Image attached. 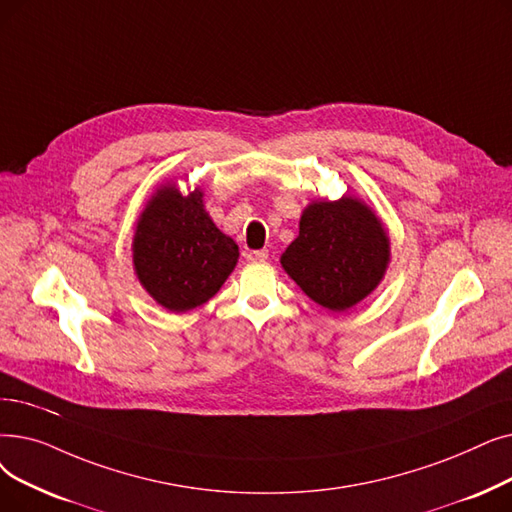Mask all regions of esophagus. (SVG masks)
I'll use <instances>...</instances> for the list:
<instances>
[{
    "label": "esophagus",
    "mask_w": 512,
    "mask_h": 512,
    "mask_svg": "<svg viewBox=\"0 0 512 512\" xmlns=\"http://www.w3.org/2000/svg\"><path fill=\"white\" fill-rule=\"evenodd\" d=\"M268 249H259V251H251V253H247V259L249 261H265L268 259Z\"/></svg>",
    "instance_id": "34e87169"
}]
</instances>
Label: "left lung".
I'll return each instance as SVG.
<instances>
[{
  "label": "left lung",
  "mask_w": 512,
  "mask_h": 512,
  "mask_svg": "<svg viewBox=\"0 0 512 512\" xmlns=\"http://www.w3.org/2000/svg\"><path fill=\"white\" fill-rule=\"evenodd\" d=\"M280 261L309 299L326 309L345 311L381 282L389 261V238L366 205L343 196L303 211L299 236Z\"/></svg>",
  "instance_id": "obj_1"
}]
</instances>
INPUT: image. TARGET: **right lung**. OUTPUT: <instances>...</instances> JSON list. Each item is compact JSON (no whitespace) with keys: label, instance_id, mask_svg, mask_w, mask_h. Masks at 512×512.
Masks as SVG:
<instances>
[{"label":"right lung","instance_id":"1","mask_svg":"<svg viewBox=\"0 0 512 512\" xmlns=\"http://www.w3.org/2000/svg\"><path fill=\"white\" fill-rule=\"evenodd\" d=\"M236 259V242L215 228L198 190L188 196L175 186L159 190L133 238L136 274L169 311L207 303L234 270Z\"/></svg>","mask_w":512,"mask_h":512}]
</instances>
